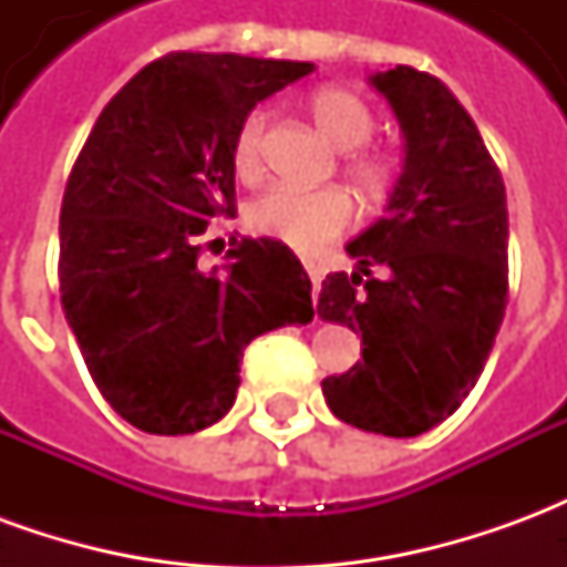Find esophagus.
<instances>
[{
	"mask_svg": "<svg viewBox=\"0 0 567 567\" xmlns=\"http://www.w3.org/2000/svg\"><path fill=\"white\" fill-rule=\"evenodd\" d=\"M307 267V276H309V282H312V297L319 295V288H321V267L319 264H303Z\"/></svg>",
	"mask_w": 567,
	"mask_h": 567,
	"instance_id": "esophagus-1",
	"label": "esophagus"
}]
</instances>
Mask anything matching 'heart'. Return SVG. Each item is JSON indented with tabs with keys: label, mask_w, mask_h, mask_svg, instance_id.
I'll return each instance as SVG.
<instances>
[{
	"label": "heart",
	"mask_w": 567,
	"mask_h": 567,
	"mask_svg": "<svg viewBox=\"0 0 567 567\" xmlns=\"http://www.w3.org/2000/svg\"><path fill=\"white\" fill-rule=\"evenodd\" d=\"M309 115L321 130V136L333 142L337 148L352 151L368 145L377 117L358 93L346 87H321L309 100ZM264 130L267 117L260 112L243 117L234 136V169L243 182H255L260 175V161H264ZM349 182L358 190V197L368 203H380L394 185V166L380 154H364L352 151L343 163ZM248 227L260 236L279 239L295 251L312 255L321 246L343 234L352 224V203L343 190L324 187V190H288V187H272L267 194L251 199L246 212Z\"/></svg>",
	"instance_id": "1"
}]
</instances>
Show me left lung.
<instances>
[{
	"label": "left lung",
	"instance_id": "8db88e82",
	"mask_svg": "<svg viewBox=\"0 0 567 567\" xmlns=\"http://www.w3.org/2000/svg\"><path fill=\"white\" fill-rule=\"evenodd\" d=\"M404 133V169L380 221L321 282L319 316L361 333V361L321 382L337 419L416 437L474 389L507 307V197L480 130L434 75H370ZM370 266H385L373 280ZM369 279L364 280L363 276Z\"/></svg>",
	"mask_w": 567,
	"mask_h": 567
}]
</instances>
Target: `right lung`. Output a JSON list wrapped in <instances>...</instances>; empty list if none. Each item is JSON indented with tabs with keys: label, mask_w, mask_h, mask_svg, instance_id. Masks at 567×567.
<instances>
[{
	"label": "right lung",
	"mask_w": 567,
	"mask_h": 567,
	"mask_svg": "<svg viewBox=\"0 0 567 567\" xmlns=\"http://www.w3.org/2000/svg\"><path fill=\"white\" fill-rule=\"evenodd\" d=\"M312 63L166 54L109 100L63 194L60 295L96 389L148 434H194L234 406L255 337L312 321V285L279 239L199 236L234 212L243 117Z\"/></svg>",
	"instance_id": "1"
}]
</instances>
